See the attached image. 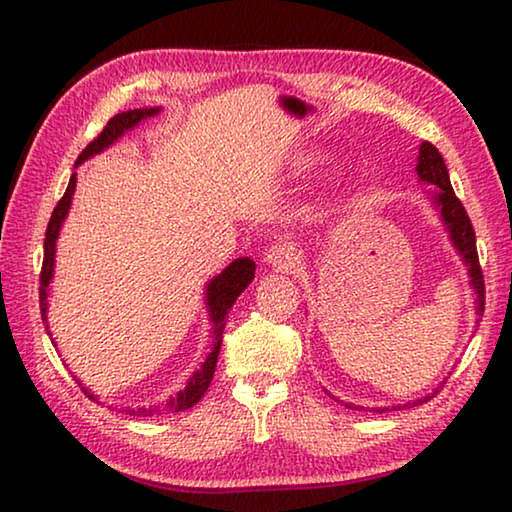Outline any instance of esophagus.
<instances>
[{
	"label": "esophagus",
	"instance_id": "34e87169",
	"mask_svg": "<svg viewBox=\"0 0 512 512\" xmlns=\"http://www.w3.org/2000/svg\"><path fill=\"white\" fill-rule=\"evenodd\" d=\"M266 262L273 268H280V271H287L293 264L298 262V250L293 248L289 241H277L266 253Z\"/></svg>",
	"mask_w": 512,
	"mask_h": 512
}]
</instances>
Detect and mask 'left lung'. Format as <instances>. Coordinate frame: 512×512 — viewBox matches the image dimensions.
I'll use <instances>...</instances> for the list:
<instances>
[{
    "mask_svg": "<svg viewBox=\"0 0 512 512\" xmlns=\"http://www.w3.org/2000/svg\"><path fill=\"white\" fill-rule=\"evenodd\" d=\"M418 176L422 183H429L436 187V192H433V203L440 210V219L447 225L449 230V239H452L454 248L458 250V255L463 257V262L467 264V273H470V284L474 289V296H476V316H483V309H485V282H483V271H481V264H479V253H476V237H474V228H472V221L470 216H467L463 203L458 201L452 183H449V173L445 167V160L443 155L438 153L436 146L431 142H422L420 144V155H418ZM481 318H476V323H479ZM438 391H433L429 395L420 397V400H413V402H406L404 406H418L422 402H429L431 397H436ZM404 406H388V409H375V411H397V409H404Z\"/></svg>",
    "mask_w": 512,
    "mask_h": 512,
    "instance_id": "8db88e82",
    "label": "left lung"
}]
</instances>
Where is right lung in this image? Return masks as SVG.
<instances>
[{"mask_svg": "<svg viewBox=\"0 0 512 512\" xmlns=\"http://www.w3.org/2000/svg\"><path fill=\"white\" fill-rule=\"evenodd\" d=\"M158 112H160V108H140V110L119 112V115H115L108 121L106 128H103L97 140H92L88 146H85L83 153L79 155V160H76V167H79V164L85 162L88 158H92V155H97L103 149H108L110 144H115L121 135H124L126 131H131V128H135L142 119H149L153 115H158ZM74 189H76V173H72V178H69V185L65 189L63 198H60L58 205L54 207V214H51L47 232H45V259H42V271H40L42 323H47V309H49L47 298H49V282H51V277H54L56 239H58L60 228H63V221H65V216L69 212V205H72ZM253 277H255V262L250 257H241V259H235V262L225 268V271L216 275L214 280H210V284H207V291H205V305H207V311H210V320L214 325V348H212V352L207 354L203 366L198 368L192 377H189L187 386L183 388V391L169 397L167 404H162V409H126L128 415H142V418H149V415H153V413L160 415L162 411L178 413V411L192 409V406L198 400H201V397L207 391V386H210L212 377H214L216 359H219V350H221V339H223L221 334H223L225 318H228V311L232 309V305H235V300L241 296V293H244L248 284L253 282ZM51 343H54V341H51ZM81 388L92 402H97L94 393H90L85 386H81Z\"/></svg>", "mask_w": 512, "mask_h": 512, "instance_id": "add662e5", "label": "right lung"}]
</instances>
